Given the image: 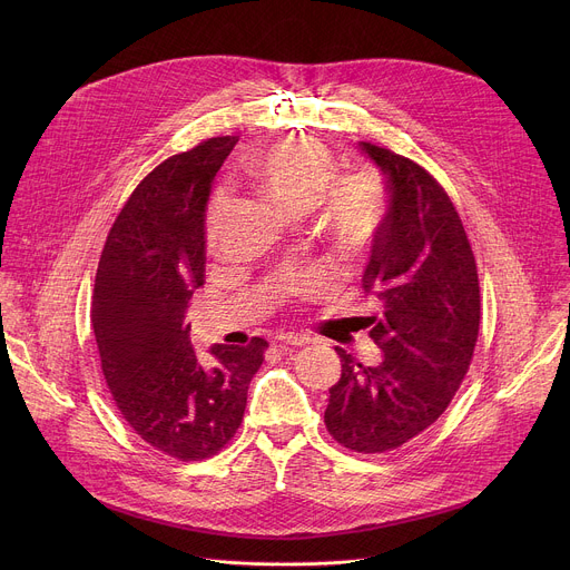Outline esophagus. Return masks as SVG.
Listing matches in <instances>:
<instances>
[{"mask_svg":"<svg viewBox=\"0 0 570 570\" xmlns=\"http://www.w3.org/2000/svg\"><path fill=\"white\" fill-rule=\"evenodd\" d=\"M313 341L306 334H279L277 336V345H291V347H302V345H311Z\"/></svg>","mask_w":570,"mask_h":570,"instance_id":"obj_1","label":"esophagus"}]
</instances>
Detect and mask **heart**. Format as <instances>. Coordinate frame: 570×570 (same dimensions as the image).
Returning a JSON list of instances; mask_svg holds the SVG:
<instances>
[{
  "label": "heart",
  "instance_id": "heart-1",
  "mask_svg": "<svg viewBox=\"0 0 570 570\" xmlns=\"http://www.w3.org/2000/svg\"><path fill=\"white\" fill-rule=\"evenodd\" d=\"M246 178L282 216L299 218L317 207L320 229L334 246L356 257L365 253L385 214V191L374 174H336L332 150L315 139H286L255 150L240 167ZM223 214V198L207 209V236L216 234ZM299 284L297 291H308Z\"/></svg>",
  "mask_w": 570,
  "mask_h": 570
}]
</instances>
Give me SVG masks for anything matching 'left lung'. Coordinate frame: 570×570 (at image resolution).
I'll return each instance as SVG.
<instances>
[{
	"mask_svg": "<svg viewBox=\"0 0 570 570\" xmlns=\"http://www.w3.org/2000/svg\"><path fill=\"white\" fill-rule=\"evenodd\" d=\"M358 148L387 189L361 279L374 304L365 327L383 358L363 367L336 347L343 370L324 424L352 451L383 453L429 429L458 392L478 338L480 288L466 232L438 180L387 148Z\"/></svg>",
	"mask_w": 570,
	"mask_h": 570,
	"instance_id": "left-lung-1",
	"label": "left lung"
}]
</instances>
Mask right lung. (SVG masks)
<instances>
[{"instance_id":"obj_1","label":"right lung","mask_w":570,"mask_h":570,"mask_svg":"<svg viewBox=\"0 0 570 570\" xmlns=\"http://www.w3.org/2000/svg\"><path fill=\"white\" fill-rule=\"evenodd\" d=\"M236 141L214 137L153 169L119 212L95 282L92 327L117 409L178 460L209 458L234 438L268 347L216 343L203 358L185 320L205 282L212 183Z\"/></svg>"}]
</instances>
